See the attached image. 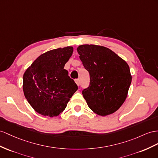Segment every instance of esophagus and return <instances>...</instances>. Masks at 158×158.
<instances>
[{
    "instance_id": "34e87169",
    "label": "esophagus",
    "mask_w": 158,
    "mask_h": 158,
    "mask_svg": "<svg viewBox=\"0 0 158 158\" xmlns=\"http://www.w3.org/2000/svg\"><path fill=\"white\" fill-rule=\"evenodd\" d=\"M75 83H76L77 85L78 86H79V85H80V80H79V79H76V80H75Z\"/></svg>"
}]
</instances>
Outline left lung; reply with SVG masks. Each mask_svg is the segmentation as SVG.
<instances>
[{
  "mask_svg": "<svg viewBox=\"0 0 158 158\" xmlns=\"http://www.w3.org/2000/svg\"><path fill=\"white\" fill-rule=\"evenodd\" d=\"M90 75V84L82 91L89 107L101 116L114 114L127 96L131 75L127 63L110 48L82 44L77 48Z\"/></svg>",
  "mask_w": 158,
  "mask_h": 158,
  "instance_id": "obj_1",
  "label": "left lung"
}]
</instances>
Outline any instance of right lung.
I'll return each mask as SVG.
<instances>
[{"label":"right lung","instance_id":"obj_1","mask_svg":"<svg viewBox=\"0 0 158 158\" xmlns=\"http://www.w3.org/2000/svg\"><path fill=\"white\" fill-rule=\"evenodd\" d=\"M73 51L59 48L40 55L23 75V89L31 106L44 116L59 115L78 87L64 69Z\"/></svg>","mask_w":158,"mask_h":158}]
</instances>
